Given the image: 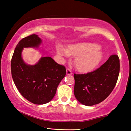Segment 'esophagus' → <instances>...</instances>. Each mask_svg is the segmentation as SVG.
Wrapping results in <instances>:
<instances>
[{"mask_svg": "<svg viewBox=\"0 0 131 131\" xmlns=\"http://www.w3.org/2000/svg\"><path fill=\"white\" fill-rule=\"evenodd\" d=\"M66 72H67V75H71L72 74V72L70 68H67L66 70Z\"/></svg>", "mask_w": 131, "mask_h": 131, "instance_id": "obj_1", "label": "esophagus"}]
</instances>
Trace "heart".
<instances>
[{
  "label": "heart",
  "mask_w": 131,
  "mask_h": 131,
  "mask_svg": "<svg viewBox=\"0 0 131 131\" xmlns=\"http://www.w3.org/2000/svg\"><path fill=\"white\" fill-rule=\"evenodd\" d=\"M100 45L95 43H79L71 45L67 49L61 47L57 48V52L62 56H77L75 65L80 72H86L93 70L102 59Z\"/></svg>",
  "instance_id": "1"
}]
</instances>
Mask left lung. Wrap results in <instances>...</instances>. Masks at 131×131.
<instances>
[{"mask_svg":"<svg viewBox=\"0 0 131 131\" xmlns=\"http://www.w3.org/2000/svg\"><path fill=\"white\" fill-rule=\"evenodd\" d=\"M119 72L118 56L112 54L97 70L87 74H74L75 98L86 106H92L102 102L114 89Z\"/></svg>","mask_w":131,"mask_h":131,"instance_id":"1","label":"left lung"}]
</instances>
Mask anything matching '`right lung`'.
Wrapping results in <instances>:
<instances>
[{
	"label": "right lung",
	"instance_id": "1",
	"mask_svg": "<svg viewBox=\"0 0 131 131\" xmlns=\"http://www.w3.org/2000/svg\"><path fill=\"white\" fill-rule=\"evenodd\" d=\"M41 40L31 34L20 40L11 62V75L18 91L29 101L37 105L47 104L54 97L57 86L66 74V67L50 57H41L34 66L26 64L21 52L24 48H38Z\"/></svg>",
	"mask_w": 131,
	"mask_h": 131
}]
</instances>
